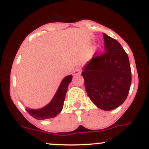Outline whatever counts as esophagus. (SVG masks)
I'll use <instances>...</instances> for the list:
<instances>
[{
  "label": "esophagus",
  "instance_id": "obj_1",
  "mask_svg": "<svg viewBox=\"0 0 149 149\" xmlns=\"http://www.w3.org/2000/svg\"><path fill=\"white\" fill-rule=\"evenodd\" d=\"M81 71L82 70L80 68H76V69L74 70V71H73V74L74 75H79L81 73Z\"/></svg>",
  "mask_w": 149,
  "mask_h": 149
}]
</instances>
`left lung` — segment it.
<instances>
[{
    "label": "left lung",
    "instance_id": "1",
    "mask_svg": "<svg viewBox=\"0 0 149 149\" xmlns=\"http://www.w3.org/2000/svg\"><path fill=\"white\" fill-rule=\"evenodd\" d=\"M103 36L105 52L92 57L82 76L92 102L102 110L111 111L127 98L132 73L127 54L120 44L107 34Z\"/></svg>",
    "mask_w": 149,
    "mask_h": 149
}]
</instances>
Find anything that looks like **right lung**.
I'll use <instances>...</instances> for the list:
<instances>
[{
	"label": "right lung",
	"instance_id": "obj_1",
	"mask_svg": "<svg viewBox=\"0 0 149 149\" xmlns=\"http://www.w3.org/2000/svg\"><path fill=\"white\" fill-rule=\"evenodd\" d=\"M71 79H72V76L71 75L65 77L61 81V83L59 85V88L58 89L57 93L54 95V98L51 101L50 103L47 104L46 107L42 109H37V110L27 108L26 111L29 113V115L37 120L52 118L57 116L61 112L63 108L68 86L71 83Z\"/></svg>",
	"mask_w": 149,
	"mask_h": 149
}]
</instances>
